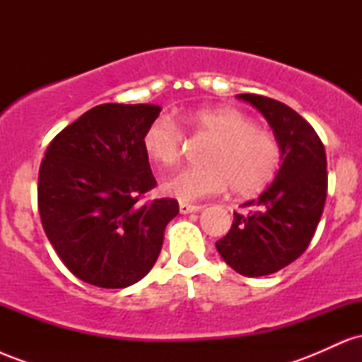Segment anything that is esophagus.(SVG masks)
Returning <instances> with one entry per match:
<instances>
[{
    "instance_id": "esophagus-1",
    "label": "esophagus",
    "mask_w": 362,
    "mask_h": 362,
    "mask_svg": "<svg viewBox=\"0 0 362 362\" xmlns=\"http://www.w3.org/2000/svg\"><path fill=\"white\" fill-rule=\"evenodd\" d=\"M182 214H190V213H197V211L202 209V206H195V204H189V202H180L178 206Z\"/></svg>"
}]
</instances>
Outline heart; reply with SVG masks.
<instances>
[{"instance_id": "obj_1", "label": "heart", "mask_w": 362, "mask_h": 362, "mask_svg": "<svg viewBox=\"0 0 362 362\" xmlns=\"http://www.w3.org/2000/svg\"><path fill=\"white\" fill-rule=\"evenodd\" d=\"M185 124L197 136L213 139L204 153V167H189L163 182V192L180 201L218 195L231 190L236 195L260 192L279 170L282 151L272 132L257 127L255 120L231 107L189 112ZM184 132L168 119L158 115L143 132V149L153 163L172 167L184 149Z\"/></svg>"}]
</instances>
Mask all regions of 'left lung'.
Segmentation results:
<instances>
[{
	"label": "left lung",
	"mask_w": 362,
	"mask_h": 362,
	"mask_svg": "<svg viewBox=\"0 0 362 362\" xmlns=\"http://www.w3.org/2000/svg\"><path fill=\"white\" fill-rule=\"evenodd\" d=\"M267 119L281 144L282 165L247 214L235 213L226 236L216 242L219 255L247 277L269 276L308 248L327 199V156L322 139L298 112L274 98L236 95Z\"/></svg>",
	"instance_id": "obj_1"
}]
</instances>
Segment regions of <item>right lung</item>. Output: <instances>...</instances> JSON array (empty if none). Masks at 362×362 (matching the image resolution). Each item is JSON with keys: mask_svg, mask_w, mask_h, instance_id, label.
I'll list each match as a JSON object with an SVG mask.
<instances>
[{"mask_svg": "<svg viewBox=\"0 0 362 362\" xmlns=\"http://www.w3.org/2000/svg\"><path fill=\"white\" fill-rule=\"evenodd\" d=\"M148 103H103L49 143L39 168L37 204L49 242L78 279L127 288L151 271L175 199L144 194L156 187L143 132L160 115Z\"/></svg>", "mask_w": 362, "mask_h": 362, "instance_id": "1", "label": "right lung"}]
</instances>
